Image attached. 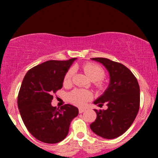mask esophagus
Returning <instances> with one entry per match:
<instances>
[{
  "label": "esophagus",
  "mask_w": 158,
  "mask_h": 158,
  "mask_svg": "<svg viewBox=\"0 0 158 158\" xmlns=\"http://www.w3.org/2000/svg\"><path fill=\"white\" fill-rule=\"evenodd\" d=\"M85 110V108H79V113H82V112H84Z\"/></svg>",
  "instance_id": "34e87169"
}]
</instances>
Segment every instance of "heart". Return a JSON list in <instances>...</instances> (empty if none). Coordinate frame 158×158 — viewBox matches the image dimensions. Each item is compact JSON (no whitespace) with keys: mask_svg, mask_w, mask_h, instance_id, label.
<instances>
[{"mask_svg":"<svg viewBox=\"0 0 158 158\" xmlns=\"http://www.w3.org/2000/svg\"><path fill=\"white\" fill-rule=\"evenodd\" d=\"M85 73L91 80L94 81L95 85L98 87H102V83L101 79L106 75L104 69L99 65L94 63H86L82 67ZM75 73L73 68H70L65 73L64 77V85H68L72 82ZM91 98V94L85 90H74L68 95V99L70 102L78 106H82L85 103Z\"/></svg>","mask_w":158,"mask_h":158,"instance_id":"heart-1","label":"heart"}]
</instances>
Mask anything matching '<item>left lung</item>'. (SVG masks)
Masks as SVG:
<instances>
[{"mask_svg":"<svg viewBox=\"0 0 158 158\" xmlns=\"http://www.w3.org/2000/svg\"><path fill=\"white\" fill-rule=\"evenodd\" d=\"M102 63L110 74L108 88L94 104H106V110H94L97 119L90 125L96 135L114 139L124 134L137 117L139 109V86L137 78L125 65L106 58H92Z\"/></svg>","mask_w":158,"mask_h":158,"instance_id":"1","label":"left lung"}]
</instances>
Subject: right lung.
<instances>
[{
    "label": "right lung",
    "instance_id": "1",
    "mask_svg": "<svg viewBox=\"0 0 158 158\" xmlns=\"http://www.w3.org/2000/svg\"><path fill=\"white\" fill-rule=\"evenodd\" d=\"M76 58L50 60L28 70L18 96L22 120L31 135L45 143H57L68 135L71 121L79 114L77 107L51 106L53 95L62 88L64 77Z\"/></svg>",
    "mask_w": 158,
    "mask_h": 158
}]
</instances>
